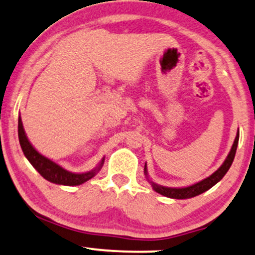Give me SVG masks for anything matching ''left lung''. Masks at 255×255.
<instances>
[{
	"mask_svg": "<svg viewBox=\"0 0 255 255\" xmlns=\"http://www.w3.org/2000/svg\"><path fill=\"white\" fill-rule=\"evenodd\" d=\"M238 142H239V130H238L237 136H235L234 143L232 146V149L228 154L225 162L222 163L220 168L212 174L211 176L206 178L202 180V181L196 182L194 185L188 186V187H183V188H170V187H165V186H160L157 183L151 182V187L155 192L159 193L161 195H165L167 198H172V199H189L193 198V196H196L201 193H204L206 191H208L209 188H212L215 183H218L220 180L224 178L225 174L228 172L230 167L233 163L234 156H235V151H237V147H238ZM146 165H144V174L147 175V168Z\"/></svg>",
	"mask_w": 255,
	"mask_h": 255,
	"instance_id": "left-lung-1",
	"label": "left lung"
}]
</instances>
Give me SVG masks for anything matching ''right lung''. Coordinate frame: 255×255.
<instances>
[{
    "instance_id": "right-lung-1",
    "label": "right lung",
    "mask_w": 255,
    "mask_h": 255,
    "mask_svg": "<svg viewBox=\"0 0 255 255\" xmlns=\"http://www.w3.org/2000/svg\"><path fill=\"white\" fill-rule=\"evenodd\" d=\"M18 140H20V144H21L22 150H23V154L28 159L29 162L31 163V166H33L44 179L53 183H57V185H63V186L81 185V183L88 181L89 179H92L93 176H95L96 173L101 169V167L105 162V157H104V159L101 160V162H100V165L96 167L95 169L90 170V172H87V173L77 174V173L68 172V170L62 168V167L57 165V163L53 162V161L48 159V157L42 155V154L38 153V151L31 146V143L29 142L27 135L24 133L21 117L18 118Z\"/></svg>"
}]
</instances>
